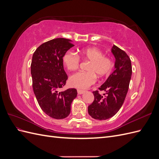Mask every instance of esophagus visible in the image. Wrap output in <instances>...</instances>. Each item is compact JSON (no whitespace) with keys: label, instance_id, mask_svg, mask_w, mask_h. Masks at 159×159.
Wrapping results in <instances>:
<instances>
[{"label":"esophagus","instance_id":"obj_1","mask_svg":"<svg viewBox=\"0 0 159 159\" xmlns=\"http://www.w3.org/2000/svg\"><path fill=\"white\" fill-rule=\"evenodd\" d=\"M85 93V91L84 90H81V89H78V93L79 95H81Z\"/></svg>","mask_w":159,"mask_h":159}]
</instances>
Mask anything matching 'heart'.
Listing matches in <instances>:
<instances>
[{"instance_id":"obj_1","label":"heart","mask_w":159,"mask_h":159,"mask_svg":"<svg viewBox=\"0 0 159 159\" xmlns=\"http://www.w3.org/2000/svg\"><path fill=\"white\" fill-rule=\"evenodd\" d=\"M81 58L89 61L87 72H78L69 79L71 86L79 89H86L94 84L96 75L103 78L110 74L113 68V61L97 48H87L80 51ZM62 61L66 68L70 71H75L79 68L80 59L79 56L72 52H67Z\"/></svg>"}]
</instances>
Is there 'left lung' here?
<instances>
[{"mask_svg": "<svg viewBox=\"0 0 159 159\" xmlns=\"http://www.w3.org/2000/svg\"><path fill=\"white\" fill-rule=\"evenodd\" d=\"M111 52L115 57V70L99 88L105 91H93L94 101L88 106L90 116L98 120H106L116 114L126 98L132 75L131 62L126 52L113 45Z\"/></svg>", "mask_w": 159, "mask_h": 159, "instance_id": "obj_1", "label": "left lung"}]
</instances>
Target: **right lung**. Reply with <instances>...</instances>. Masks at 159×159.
<instances>
[{
	"instance_id": "1",
	"label": "right lung",
	"mask_w": 159,
	"mask_h": 159,
	"mask_svg": "<svg viewBox=\"0 0 159 159\" xmlns=\"http://www.w3.org/2000/svg\"><path fill=\"white\" fill-rule=\"evenodd\" d=\"M74 46L69 39L56 38L43 43L32 56L34 93L42 110L54 119H61L68 116L71 102L78 94L74 88L59 91L68 80L62 58Z\"/></svg>"
}]
</instances>
